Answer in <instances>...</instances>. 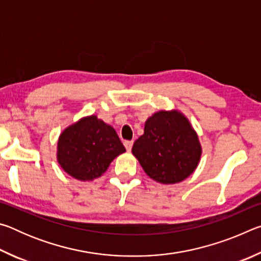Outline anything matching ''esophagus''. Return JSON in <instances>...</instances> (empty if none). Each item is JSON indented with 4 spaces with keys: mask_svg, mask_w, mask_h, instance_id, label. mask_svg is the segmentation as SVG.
Wrapping results in <instances>:
<instances>
[{
    "mask_svg": "<svg viewBox=\"0 0 261 261\" xmlns=\"http://www.w3.org/2000/svg\"><path fill=\"white\" fill-rule=\"evenodd\" d=\"M132 145H134V141H132V140H125L124 141V146H125V148L127 149V151H131Z\"/></svg>",
    "mask_w": 261,
    "mask_h": 261,
    "instance_id": "obj_1",
    "label": "esophagus"
}]
</instances>
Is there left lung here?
Here are the masks:
<instances>
[{
    "instance_id": "8db88e82",
    "label": "left lung",
    "mask_w": 261,
    "mask_h": 261,
    "mask_svg": "<svg viewBox=\"0 0 261 261\" xmlns=\"http://www.w3.org/2000/svg\"><path fill=\"white\" fill-rule=\"evenodd\" d=\"M132 154L152 179L163 184L182 182L196 169L201 155L198 136L177 110H161L145 123L144 135Z\"/></svg>"
}]
</instances>
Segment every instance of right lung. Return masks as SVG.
I'll return each mask as SVG.
<instances>
[{"instance_id": "add662e5", "label": "right lung", "mask_w": 261, "mask_h": 261, "mask_svg": "<svg viewBox=\"0 0 261 261\" xmlns=\"http://www.w3.org/2000/svg\"><path fill=\"white\" fill-rule=\"evenodd\" d=\"M124 152L114 127L94 115L68 126L57 143V161L62 169L79 180L100 177L110 162Z\"/></svg>"}]
</instances>
